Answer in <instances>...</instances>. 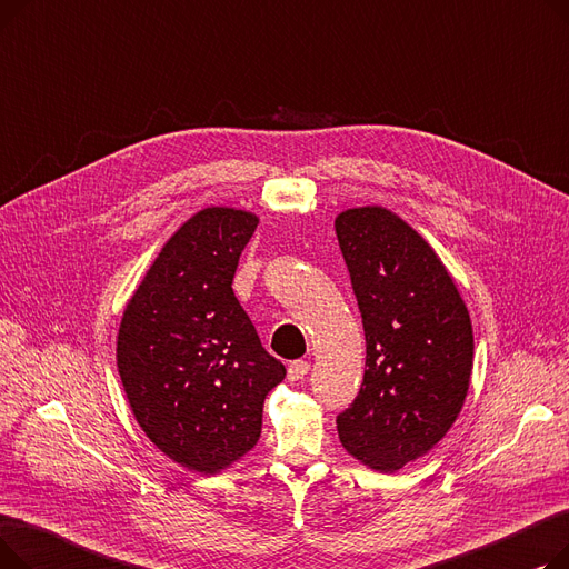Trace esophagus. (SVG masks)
Returning a JSON list of instances; mask_svg holds the SVG:
<instances>
[{"label":"esophagus","instance_id":"obj_1","mask_svg":"<svg viewBox=\"0 0 569 569\" xmlns=\"http://www.w3.org/2000/svg\"><path fill=\"white\" fill-rule=\"evenodd\" d=\"M309 369H311V365L307 362V360H295V362H290V367H288V380H302L307 373H309Z\"/></svg>","mask_w":569,"mask_h":569}]
</instances>
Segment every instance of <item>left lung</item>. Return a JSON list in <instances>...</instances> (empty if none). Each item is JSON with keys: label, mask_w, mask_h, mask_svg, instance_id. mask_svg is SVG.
Returning <instances> with one entry per match:
<instances>
[{"label": "left lung", "mask_w": 569, "mask_h": 569, "mask_svg": "<svg viewBox=\"0 0 569 569\" xmlns=\"http://www.w3.org/2000/svg\"><path fill=\"white\" fill-rule=\"evenodd\" d=\"M335 228L367 339L365 380L337 429L352 457L395 472L457 420L472 371L470 316L440 258L390 209H348Z\"/></svg>", "instance_id": "obj_1"}]
</instances>
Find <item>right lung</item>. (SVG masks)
<instances>
[{
    "instance_id": "add662e5",
    "label": "right lung",
    "mask_w": 569,
    "mask_h": 569,
    "mask_svg": "<svg viewBox=\"0 0 569 569\" xmlns=\"http://www.w3.org/2000/svg\"><path fill=\"white\" fill-rule=\"evenodd\" d=\"M256 226L242 209H202L168 239L119 325L117 369L138 425L204 475L258 442L264 397L286 378L232 292Z\"/></svg>"
}]
</instances>
